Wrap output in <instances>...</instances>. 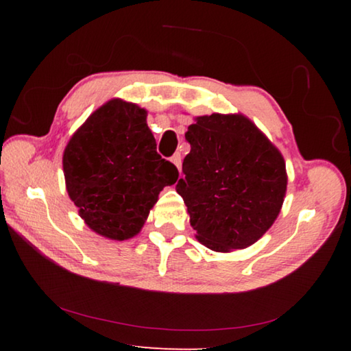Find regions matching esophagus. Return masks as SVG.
<instances>
[{
	"label": "esophagus",
	"mask_w": 351,
	"mask_h": 351,
	"mask_svg": "<svg viewBox=\"0 0 351 351\" xmlns=\"http://www.w3.org/2000/svg\"><path fill=\"white\" fill-rule=\"evenodd\" d=\"M171 162L176 165V169L181 171V154L180 153H175L173 156H171Z\"/></svg>",
	"instance_id": "1"
}]
</instances>
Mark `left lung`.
<instances>
[{"label":"left lung","mask_w":351,"mask_h":351,"mask_svg":"<svg viewBox=\"0 0 351 351\" xmlns=\"http://www.w3.org/2000/svg\"><path fill=\"white\" fill-rule=\"evenodd\" d=\"M176 192L197 239L217 252L245 249L268 230L287 193L282 153L243 114L195 117Z\"/></svg>","instance_id":"left-lung-1"}]
</instances>
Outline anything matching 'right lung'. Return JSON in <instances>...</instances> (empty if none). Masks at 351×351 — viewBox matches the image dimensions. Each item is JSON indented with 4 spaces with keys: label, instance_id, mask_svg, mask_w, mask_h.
<instances>
[{
    "label": "right lung",
    "instance_id": "add662e5",
    "mask_svg": "<svg viewBox=\"0 0 351 351\" xmlns=\"http://www.w3.org/2000/svg\"><path fill=\"white\" fill-rule=\"evenodd\" d=\"M63 173L88 228L117 241L141 232L159 192L180 176L158 154L147 111L121 99L100 106L73 134Z\"/></svg>",
    "mask_w": 351,
    "mask_h": 351
}]
</instances>
